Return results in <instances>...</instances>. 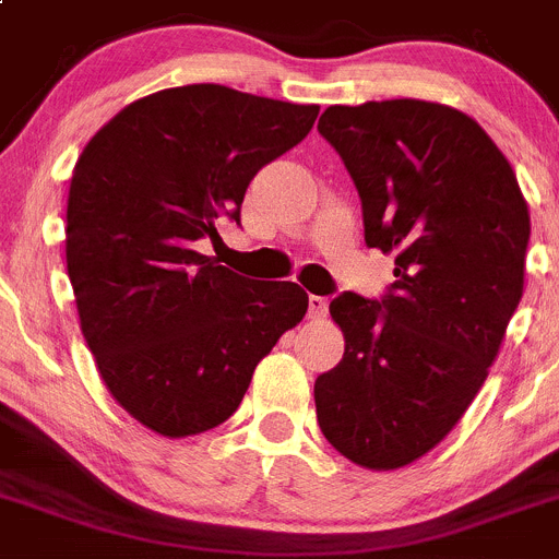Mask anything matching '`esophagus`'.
Instances as JSON below:
<instances>
[{
    "mask_svg": "<svg viewBox=\"0 0 559 559\" xmlns=\"http://www.w3.org/2000/svg\"><path fill=\"white\" fill-rule=\"evenodd\" d=\"M328 314V297L309 295V317L311 320H322Z\"/></svg>",
    "mask_w": 559,
    "mask_h": 559,
    "instance_id": "34e87169",
    "label": "esophagus"
}]
</instances>
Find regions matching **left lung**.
Instances as JSON below:
<instances>
[{
	"label": "left lung",
	"mask_w": 559,
	"mask_h": 559,
	"mask_svg": "<svg viewBox=\"0 0 559 559\" xmlns=\"http://www.w3.org/2000/svg\"><path fill=\"white\" fill-rule=\"evenodd\" d=\"M317 129L356 185L364 239L394 253L397 278L380 300H331L344 356L317 378V421L358 466L400 468L488 378L524 292L530 209L497 143L444 104H336Z\"/></svg>",
	"instance_id": "1"
}]
</instances>
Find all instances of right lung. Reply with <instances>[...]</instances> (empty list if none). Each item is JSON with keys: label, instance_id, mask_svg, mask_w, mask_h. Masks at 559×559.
<instances>
[{"label": "right lung", "instance_id": "add662e5", "mask_svg": "<svg viewBox=\"0 0 559 559\" xmlns=\"http://www.w3.org/2000/svg\"><path fill=\"white\" fill-rule=\"evenodd\" d=\"M320 107L185 85L93 134L68 190L66 262L104 385L159 436L223 425L281 333L309 309L292 281H253L195 250L239 223L250 179L311 132Z\"/></svg>", "mask_w": 559, "mask_h": 559}]
</instances>
